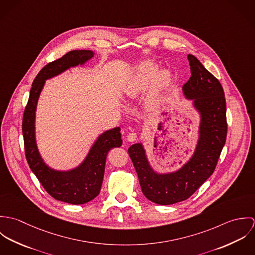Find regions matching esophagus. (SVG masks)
I'll return each mask as SVG.
<instances>
[{
    "label": "esophagus",
    "instance_id": "obj_1",
    "mask_svg": "<svg viewBox=\"0 0 255 255\" xmlns=\"http://www.w3.org/2000/svg\"><path fill=\"white\" fill-rule=\"evenodd\" d=\"M136 138H137V134L134 132H129L127 136V139L128 142H133L136 140Z\"/></svg>",
    "mask_w": 255,
    "mask_h": 255
}]
</instances>
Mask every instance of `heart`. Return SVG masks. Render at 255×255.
I'll return each mask as SVG.
<instances>
[{
	"label": "heart",
	"mask_w": 255,
	"mask_h": 255,
	"mask_svg": "<svg viewBox=\"0 0 255 255\" xmlns=\"http://www.w3.org/2000/svg\"><path fill=\"white\" fill-rule=\"evenodd\" d=\"M172 80L173 74L170 71H159L157 65L144 63L138 66L133 76L127 83L126 93L130 97H135L154 84L146 102L149 108L154 109L160 104L162 94L170 86Z\"/></svg>",
	"instance_id": "1"
}]
</instances>
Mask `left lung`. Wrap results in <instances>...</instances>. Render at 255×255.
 I'll return each instance as SVG.
<instances>
[{
  "instance_id": "1",
  "label": "left lung",
  "mask_w": 255,
  "mask_h": 255,
  "mask_svg": "<svg viewBox=\"0 0 255 255\" xmlns=\"http://www.w3.org/2000/svg\"><path fill=\"white\" fill-rule=\"evenodd\" d=\"M191 76L182 86L185 99L199 115L195 149L182 167L159 173L151 166L142 143L128 148L146 198L160 205H171L191 196L214 172L227 137L226 99L218 79L193 55L187 56Z\"/></svg>"
}]
</instances>
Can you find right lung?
Returning <instances> with one entry per match:
<instances>
[{"instance_id": "obj_1", "label": "right lung", "mask_w": 255, "mask_h": 255, "mask_svg": "<svg viewBox=\"0 0 255 255\" xmlns=\"http://www.w3.org/2000/svg\"><path fill=\"white\" fill-rule=\"evenodd\" d=\"M94 55L95 53L91 50H73L45 66L32 83L22 120L25 156L31 171L52 197L74 205L87 203L99 194L108 152L112 148L123 144L121 128L117 127L99 134L77 167L67 171L56 170L47 165L37 146V104L46 80L65 73L71 68L85 65Z\"/></svg>"}]
</instances>
